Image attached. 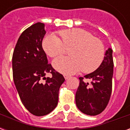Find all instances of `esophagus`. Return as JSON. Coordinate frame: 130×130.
Returning a JSON list of instances; mask_svg holds the SVG:
<instances>
[{
	"instance_id": "obj_1",
	"label": "esophagus",
	"mask_w": 130,
	"mask_h": 130,
	"mask_svg": "<svg viewBox=\"0 0 130 130\" xmlns=\"http://www.w3.org/2000/svg\"><path fill=\"white\" fill-rule=\"evenodd\" d=\"M69 77H70V76H69V75H67V74H64V78H65V79H68Z\"/></svg>"
}]
</instances>
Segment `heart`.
I'll use <instances>...</instances> for the list:
<instances>
[{"label":"heart","instance_id":"heart-1","mask_svg":"<svg viewBox=\"0 0 130 130\" xmlns=\"http://www.w3.org/2000/svg\"><path fill=\"white\" fill-rule=\"evenodd\" d=\"M59 35L62 40L54 35H48L42 42L43 48L50 57L64 54L65 47H71L69 54L72 56H60L53 61L57 71L65 74H72L81 70L91 72L100 66L105 49L99 39L87 30L76 28L60 30Z\"/></svg>","mask_w":130,"mask_h":130}]
</instances>
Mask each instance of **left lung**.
<instances>
[{
    "label": "left lung",
    "instance_id": "1",
    "mask_svg": "<svg viewBox=\"0 0 130 130\" xmlns=\"http://www.w3.org/2000/svg\"><path fill=\"white\" fill-rule=\"evenodd\" d=\"M113 50L108 48L100 66L93 72L85 75L91 80L89 85L79 77V86L75 96L76 106L85 114L96 116L101 113L109 103L112 90L113 73Z\"/></svg>",
    "mask_w": 130,
    "mask_h": 130
}]
</instances>
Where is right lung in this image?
Returning a JSON list of instances; mask_svg holds the SVG:
<instances>
[{
  "mask_svg": "<svg viewBox=\"0 0 130 130\" xmlns=\"http://www.w3.org/2000/svg\"><path fill=\"white\" fill-rule=\"evenodd\" d=\"M44 24L36 23L21 33L12 56L13 79L26 109L36 116L51 113L58 104V91L65 82L61 74L48 63L43 50ZM52 74L51 78L46 73ZM42 80H45L43 83Z\"/></svg>",
  "mask_w": 130,
  "mask_h": 130,
  "instance_id": "obj_1",
  "label": "right lung"
}]
</instances>
